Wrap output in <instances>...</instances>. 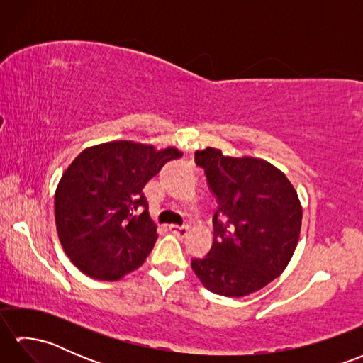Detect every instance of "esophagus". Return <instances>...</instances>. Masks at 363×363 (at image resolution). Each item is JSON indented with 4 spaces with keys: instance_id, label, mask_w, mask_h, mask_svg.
Listing matches in <instances>:
<instances>
[{
    "instance_id": "34e87169",
    "label": "esophagus",
    "mask_w": 363,
    "mask_h": 363,
    "mask_svg": "<svg viewBox=\"0 0 363 363\" xmlns=\"http://www.w3.org/2000/svg\"><path fill=\"white\" fill-rule=\"evenodd\" d=\"M187 230H189L187 226H177V225L169 226V233L177 235V237H184V235L187 234Z\"/></svg>"
}]
</instances>
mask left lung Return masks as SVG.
<instances>
[{
	"mask_svg": "<svg viewBox=\"0 0 363 363\" xmlns=\"http://www.w3.org/2000/svg\"><path fill=\"white\" fill-rule=\"evenodd\" d=\"M217 198L213 245L191 260L198 279L221 296L240 298L279 276L296 250L303 207L281 169L257 157H229L217 148L195 152Z\"/></svg>",
	"mask_w": 363,
	"mask_h": 363,
	"instance_id": "obj_1",
	"label": "left lung"
}]
</instances>
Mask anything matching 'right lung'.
I'll list each match as a JSON object with an SVG mask.
<instances>
[{
    "label": "right lung",
    "mask_w": 363,
    "mask_h": 363,
    "mask_svg": "<svg viewBox=\"0 0 363 363\" xmlns=\"http://www.w3.org/2000/svg\"><path fill=\"white\" fill-rule=\"evenodd\" d=\"M176 148L107 142L84 150L65 169L54 195L60 245L84 274L118 281L140 267L157 240L143 187Z\"/></svg>",
    "instance_id": "obj_1"
}]
</instances>
